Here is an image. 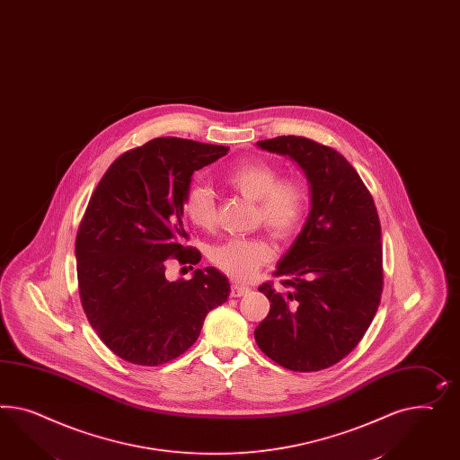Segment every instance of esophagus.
<instances>
[{"instance_id": "34e87169", "label": "esophagus", "mask_w": 460, "mask_h": 460, "mask_svg": "<svg viewBox=\"0 0 460 460\" xmlns=\"http://www.w3.org/2000/svg\"><path fill=\"white\" fill-rule=\"evenodd\" d=\"M249 288L248 286L243 285H231V296L233 298H239V296H244V295H248Z\"/></svg>"}]
</instances>
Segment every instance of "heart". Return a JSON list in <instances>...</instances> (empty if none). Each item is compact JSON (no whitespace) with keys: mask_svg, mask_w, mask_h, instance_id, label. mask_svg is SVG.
Listing matches in <instances>:
<instances>
[{"mask_svg":"<svg viewBox=\"0 0 460 460\" xmlns=\"http://www.w3.org/2000/svg\"><path fill=\"white\" fill-rule=\"evenodd\" d=\"M226 184L243 198L258 204V221L279 239L299 229L308 209V190L296 177H281L279 169L261 159L239 162L226 175ZM184 214L200 229L216 224V202L211 189L196 184L187 189ZM273 260V248L264 237H234L209 249V261L221 273L246 281L262 264Z\"/></svg>","mask_w":460,"mask_h":460,"instance_id":"1","label":"heart"}]
</instances>
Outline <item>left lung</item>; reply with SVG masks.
Wrapping results in <instances>:
<instances>
[{"mask_svg": "<svg viewBox=\"0 0 460 460\" xmlns=\"http://www.w3.org/2000/svg\"><path fill=\"white\" fill-rule=\"evenodd\" d=\"M258 147L298 162L310 182L311 211L273 283L260 286L271 310L254 330L262 353L293 372H318L360 343L384 289L382 229L372 194L335 149L306 137L260 140Z\"/></svg>", "mask_w": 460, "mask_h": 460, "instance_id": "left-lung-1", "label": "left lung"}]
</instances>
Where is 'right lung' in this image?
I'll return each instance as SVG.
<instances>
[{"label":"right lung","instance_id":"right-lung-1","mask_svg":"<svg viewBox=\"0 0 460 460\" xmlns=\"http://www.w3.org/2000/svg\"><path fill=\"white\" fill-rule=\"evenodd\" d=\"M229 147L159 137L127 150L92 194L76 233L82 308L117 357L142 367L174 360L196 343L209 311L229 296L214 268L169 281L167 264H198L184 246V196L194 171ZM192 270V266H189Z\"/></svg>","mask_w":460,"mask_h":460}]
</instances>
